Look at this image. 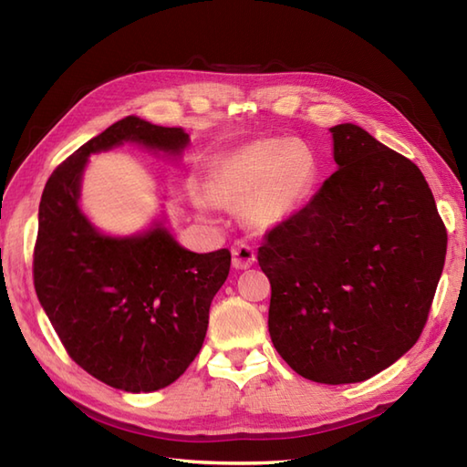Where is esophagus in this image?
Here are the masks:
<instances>
[{"label":"esophagus","mask_w":467,"mask_h":467,"mask_svg":"<svg viewBox=\"0 0 467 467\" xmlns=\"http://www.w3.org/2000/svg\"><path fill=\"white\" fill-rule=\"evenodd\" d=\"M256 261V253L249 243L239 241L233 246V266L234 269H249Z\"/></svg>","instance_id":"34e87169"}]
</instances>
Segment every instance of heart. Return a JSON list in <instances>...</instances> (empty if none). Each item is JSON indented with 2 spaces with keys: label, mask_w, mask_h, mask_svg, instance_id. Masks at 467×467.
Masks as SVG:
<instances>
[{
  "label": "heart",
  "mask_w": 467,
  "mask_h": 467,
  "mask_svg": "<svg viewBox=\"0 0 467 467\" xmlns=\"http://www.w3.org/2000/svg\"><path fill=\"white\" fill-rule=\"evenodd\" d=\"M319 178V161L311 146L283 138H263L224 154L214 162L206 188L216 202L244 204L259 226L289 218L311 196ZM206 208L208 201L196 198Z\"/></svg>",
  "instance_id": "1"
}]
</instances>
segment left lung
<instances>
[{
	"instance_id": "obj_1",
	"label": "left lung",
	"mask_w": 467,
	"mask_h": 467,
	"mask_svg": "<svg viewBox=\"0 0 467 467\" xmlns=\"http://www.w3.org/2000/svg\"><path fill=\"white\" fill-rule=\"evenodd\" d=\"M337 171L265 234L275 349L305 379L359 383L420 339L448 231L421 171L355 124L331 128Z\"/></svg>"
}]
</instances>
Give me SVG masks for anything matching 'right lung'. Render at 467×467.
Segmentation results:
<instances>
[{"label": "right lung", "mask_w": 467, "mask_h": 467, "mask_svg": "<svg viewBox=\"0 0 467 467\" xmlns=\"http://www.w3.org/2000/svg\"><path fill=\"white\" fill-rule=\"evenodd\" d=\"M124 140L178 154L188 134L128 116L67 156L39 202L34 286L67 355L98 381L140 393L176 381L201 351L231 251H186L161 226L110 239L86 221L78 196L88 156Z\"/></svg>", "instance_id": "right-lung-1"}]
</instances>
